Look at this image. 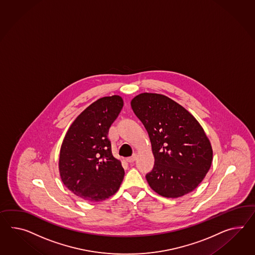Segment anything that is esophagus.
Segmentation results:
<instances>
[{
  "label": "esophagus",
  "instance_id": "1",
  "mask_svg": "<svg viewBox=\"0 0 255 255\" xmlns=\"http://www.w3.org/2000/svg\"><path fill=\"white\" fill-rule=\"evenodd\" d=\"M136 154H133V155L130 156V157H127V158H126V161L129 162V163H132V162L134 161V160L136 159Z\"/></svg>",
  "mask_w": 255,
  "mask_h": 255
}]
</instances>
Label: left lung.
I'll use <instances>...</instances> for the list:
<instances>
[{"mask_svg":"<svg viewBox=\"0 0 255 255\" xmlns=\"http://www.w3.org/2000/svg\"><path fill=\"white\" fill-rule=\"evenodd\" d=\"M131 109L149 135L155 165L145 178L167 198L193 192L211 167L213 149L203 127L185 108L155 93L137 95Z\"/></svg>","mask_w":255,"mask_h":255,"instance_id":"8db88e82","label":"left lung"}]
</instances>
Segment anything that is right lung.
<instances>
[{
  "label": "right lung",
  "instance_id": "right-lung-1",
  "mask_svg": "<svg viewBox=\"0 0 255 255\" xmlns=\"http://www.w3.org/2000/svg\"><path fill=\"white\" fill-rule=\"evenodd\" d=\"M124 107L118 95L104 97L82 112L62 141L59 171L63 184L76 196L100 202L121 186L125 169L112 152L109 129Z\"/></svg>",
  "mask_w": 255,
  "mask_h": 255
}]
</instances>
